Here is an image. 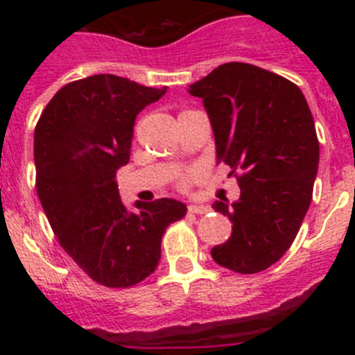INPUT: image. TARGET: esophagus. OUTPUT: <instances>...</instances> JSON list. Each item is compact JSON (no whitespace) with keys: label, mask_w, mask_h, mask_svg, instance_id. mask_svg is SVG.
Masks as SVG:
<instances>
[{"label":"esophagus","mask_w":355,"mask_h":355,"mask_svg":"<svg viewBox=\"0 0 355 355\" xmlns=\"http://www.w3.org/2000/svg\"><path fill=\"white\" fill-rule=\"evenodd\" d=\"M188 211L196 213V215H206V213L211 211V208L206 205H190L188 206Z\"/></svg>","instance_id":"1"}]
</instances>
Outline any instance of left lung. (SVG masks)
Returning <instances> with one entry per match:
<instances>
[{"instance_id":"left-lung-1","label":"left lung","mask_w":355,"mask_h":355,"mask_svg":"<svg viewBox=\"0 0 355 355\" xmlns=\"http://www.w3.org/2000/svg\"><path fill=\"white\" fill-rule=\"evenodd\" d=\"M188 92L202 99L216 162L229 175L241 172L240 199L213 202L233 233L211 258L238 274L265 270L290 249L311 205L320 159L311 110L290 80L241 62L218 65Z\"/></svg>"}]
</instances>
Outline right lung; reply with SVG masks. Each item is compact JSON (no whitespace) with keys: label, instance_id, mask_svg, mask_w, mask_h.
<instances>
[{"label":"right lung","instance_id":"1","mask_svg":"<svg viewBox=\"0 0 355 355\" xmlns=\"http://www.w3.org/2000/svg\"><path fill=\"white\" fill-rule=\"evenodd\" d=\"M165 92L94 74L62 87L37 122L40 205L62 249L103 286L128 288L153 274L165 229L187 215L183 202L167 197L128 209L115 180L130 162L135 119Z\"/></svg>","mask_w":355,"mask_h":355}]
</instances>
